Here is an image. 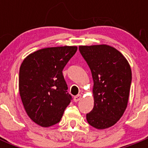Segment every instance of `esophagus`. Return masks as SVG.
<instances>
[{
	"label": "esophagus",
	"instance_id": "34e87169",
	"mask_svg": "<svg viewBox=\"0 0 148 148\" xmlns=\"http://www.w3.org/2000/svg\"><path fill=\"white\" fill-rule=\"evenodd\" d=\"M81 99H82V95H77V96L74 97V101L75 102H78V101H79Z\"/></svg>",
	"mask_w": 148,
	"mask_h": 148
}]
</instances>
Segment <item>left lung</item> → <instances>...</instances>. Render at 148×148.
Listing matches in <instances>:
<instances>
[{"label":"left lung","instance_id":"obj_1","mask_svg":"<svg viewBox=\"0 0 148 148\" xmlns=\"http://www.w3.org/2000/svg\"><path fill=\"white\" fill-rule=\"evenodd\" d=\"M93 78L94 108L87 122L98 130L113 126L123 115L130 96L132 71L126 58L107 44L79 46Z\"/></svg>","mask_w":148,"mask_h":148}]
</instances>
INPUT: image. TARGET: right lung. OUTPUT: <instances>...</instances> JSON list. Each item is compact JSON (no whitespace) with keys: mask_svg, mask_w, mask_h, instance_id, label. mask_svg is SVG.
Wrapping results in <instances>:
<instances>
[{"mask_svg":"<svg viewBox=\"0 0 148 148\" xmlns=\"http://www.w3.org/2000/svg\"><path fill=\"white\" fill-rule=\"evenodd\" d=\"M77 51L76 46L49 47L28 55L19 71V93L28 116L48 127L58 123L71 96L62 71Z\"/></svg>","mask_w":148,"mask_h":148,"instance_id":"add662e5","label":"right lung"}]
</instances>
